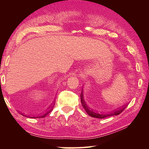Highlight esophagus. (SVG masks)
<instances>
[{
	"instance_id": "obj_1",
	"label": "esophagus",
	"mask_w": 149,
	"mask_h": 149,
	"mask_svg": "<svg viewBox=\"0 0 149 149\" xmlns=\"http://www.w3.org/2000/svg\"><path fill=\"white\" fill-rule=\"evenodd\" d=\"M88 73V71H86L85 72V73H84V74H86Z\"/></svg>"
}]
</instances>
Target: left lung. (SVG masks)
Returning <instances> with one entry per match:
<instances>
[{"label":"left lung","instance_id":"left-lung-1","mask_svg":"<svg viewBox=\"0 0 149 149\" xmlns=\"http://www.w3.org/2000/svg\"><path fill=\"white\" fill-rule=\"evenodd\" d=\"M80 97L81 104L86 112V113L89 116L93 117V118L99 119H104L107 118V117L119 115L125 109V107L128 105L127 104H126L124 105L123 106H120L119 109L109 111L106 110L105 107H101L96 104H94V102H89L86 100L84 98L82 93L81 94Z\"/></svg>","mask_w":149,"mask_h":149}]
</instances>
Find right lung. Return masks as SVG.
<instances>
[{"label": "right lung", "mask_w": 149, "mask_h": 149, "mask_svg": "<svg viewBox=\"0 0 149 149\" xmlns=\"http://www.w3.org/2000/svg\"><path fill=\"white\" fill-rule=\"evenodd\" d=\"M55 102H53L52 104H50L48 107H47L45 109L43 110L41 112H40V114H37V115H33L30 114L31 112L29 111L30 110L28 109H21L20 110H19L18 111L19 112V113L20 114H22V116H24L27 117V118H43L44 117H45L46 116H47L49 112H50L52 109H53L54 105H55Z\"/></svg>", "instance_id": "obj_1"}]
</instances>
